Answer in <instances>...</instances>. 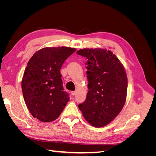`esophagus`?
Returning <instances> with one entry per match:
<instances>
[{
  "instance_id": "1",
  "label": "esophagus",
  "mask_w": 156,
  "mask_h": 156,
  "mask_svg": "<svg viewBox=\"0 0 156 156\" xmlns=\"http://www.w3.org/2000/svg\"><path fill=\"white\" fill-rule=\"evenodd\" d=\"M71 94H72V96H75V94H76V91H72L71 92Z\"/></svg>"
}]
</instances>
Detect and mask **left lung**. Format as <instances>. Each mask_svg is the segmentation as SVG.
I'll use <instances>...</instances> for the list:
<instances>
[{"instance_id":"8db88e82","label":"left lung","mask_w":156,"mask_h":156,"mask_svg":"<svg viewBox=\"0 0 156 156\" xmlns=\"http://www.w3.org/2000/svg\"><path fill=\"white\" fill-rule=\"evenodd\" d=\"M87 58V100L79 105L90 124L101 127L114 120L124 107L127 77L117 56L106 49H83L77 51Z\"/></svg>"}]
</instances>
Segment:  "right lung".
Listing matches in <instances>:
<instances>
[{"instance_id": "right-lung-1", "label": "right lung", "mask_w": 156, "mask_h": 156, "mask_svg": "<svg viewBox=\"0 0 156 156\" xmlns=\"http://www.w3.org/2000/svg\"><path fill=\"white\" fill-rule=\"evenodd\" d=\"M75 51L68 47L44 48L36 51L27 63L21 88L28 109L35 119L43 122L54 121L69 101L60 69Z\"/></svg>"}]
</instances>
